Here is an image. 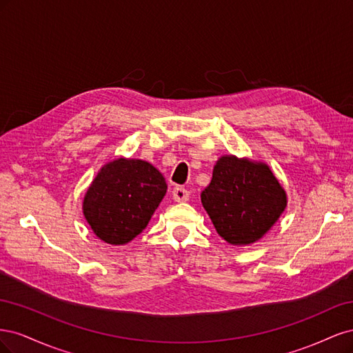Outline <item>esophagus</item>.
I'll list each match as a JSON object with an SVG mask.
<instances>
[{"label":"esophagus","instance_id":"obj_1","mask_svg":"<svg viewBox=\"0 0 353 353\" xmlns=\"http://www.w3.org/2000/svg\"><path fill=\"white\" fill-rule=\"evenodd\" d=\"M172 196H174V200L181 203V201H187L190 199V193L184 188V187H175L172 190Z\"/></svg>","mask_w":353,"mask_h":353}]
</instances>
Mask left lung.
Instances as JSON below:
<instances>
[{
	"label": "left lung",
	"instance_id": "obj_1",
	"mask_svg": "<svg viewBox=\"0 0 353 353\" xmlns=\"http://www.w3.org/2000/svg\"><path fill=\"white\" fill-rule=\"evenodd\" d=\"M201 203L219 236L234 245L261 240L287 206L285 191L268 165L222 156Z\"/></svg>",
	"mask_w": 353,
	"mask_h": 353
}]
</instances>
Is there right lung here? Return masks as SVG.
<instances>
[{
	"instance_id": "right-lung-1",
	"label": "right lung",
	"mask_w": 353,
	"mask_h": 353,
	"mask_svg": "<svg viewBox=\"0 0 353 353\" xmlns=\"http://www.w3.org/2000/svg\"><path fill=\"white\" fill-rule=\"evenodd\" d=\"M163 175L140 159H116L104 165L83 197V216L104 243H130L152 219L166 194Z\"/></svg>"
}]
</instances>
